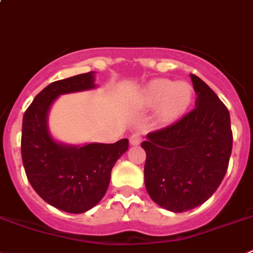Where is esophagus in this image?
Segmentation results:
<instances>
[{"instance_id": "obj_1", "label": "esophagus", "mask_w": 253, "mask_h": 253, "mask_svg": "<svg viewBox=\"0 0 253 253\" xmlns=\"http://www.w3.org/2000/svg\"><path fill=\"white\" fill-rule=\"evenodd\" d=\"M129 140H130L131 145H138L139 143L142 142V135H140L139 133H134V134H131Z\"/></svg>"}]
</instances>
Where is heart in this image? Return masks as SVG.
I'll use <instances>...</instances> for the list:
<instances>
[{
  "mask_svg": "<svg viewBox=\"0 0 253 253\" xmlns=\"http://www.w3.org/2000/svg\"><path fill=\"white\" fill-rule=\"evenodd\" d=\"M192 86L185 81L173 83L158 79L144 87L140 103L144 108L158 106V118L162 122H170L179 117L188 108L192 100Z\"/></svg>",
  "mask_w": 253,
  "mask_h": 253,
  "instance_id": "b5f03b06",
  "label": "heart"
}]
</instances>
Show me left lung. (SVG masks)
<instances>
[{"label": "left lung", "mask_w": 253, "mask_h": 253, "mask_svg": "<svg viewBox=\"0 0 253 253\" xmlns=\"http://www.w3.org/2000/svg\"><path fill=\"white\" fill-rule=\"evenodd\" d=\"M191 79L196 108L150 131L142 143L148 194L161 207L179 213L198 207L216 192L232 152L228 109L205 81L193 74Z\"/></svg>", "instance_id": "1"}]
</instances>
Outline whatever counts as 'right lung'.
Returning <instances> with one entry per match:
<instances>
[{
  "instance_id": "obj_1",
  "label": "right lung",
  "mask_w": 253,
  "mask_h": 253,
  "mask_svg": "<svg viewBox=\"0 0 253 253\" xmlns=\"http://www.w3.org/2000/svg\"><path fill=\"white\" fill-rule=\"evenodd\" d=\"M94 74L51 83L36 95L22 120L21 155L27 179L46 203L68 213H84L100 202L111 169L129 147L128 139L114 144L66 145L48 131V110L57 96L94 89Z\"/></svg>"
}]
</instances>
